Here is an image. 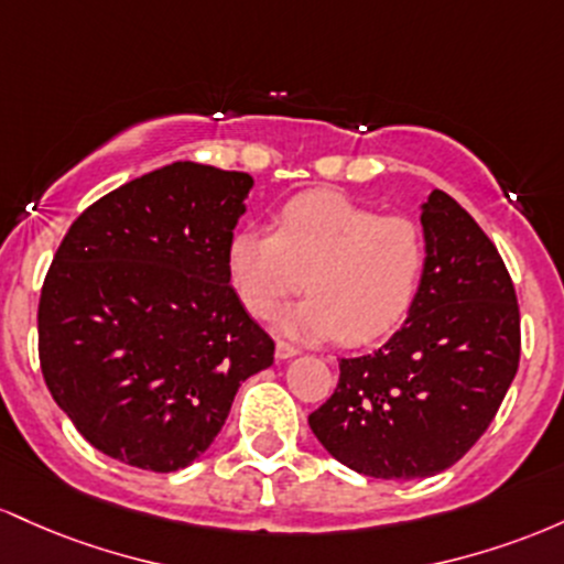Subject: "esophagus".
I'll use <instances>...</instances> for the list:
<instances>
[{"label":"esophagus","instance_id":"obj_1","mask_svg":"<svg viewBox=\"0 0 564 564\" xmlns=\"http://www.w3.org/2000/svg\"><path fill=\"white\" fill-rule=\"evenodd\" d=\"M299 354V349H295L293 344H288V340H276V357L280 359H290Z\"/></svg>","mask_w":564,"mask_h":564}]
</instances>
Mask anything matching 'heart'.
Masks as SVG:
<instances>
[{"instance_id": "heart-1", "label": "heart", "mask_w": 564, "mask_h": 564, "mask_svg": "<svg viewBox=\"0 0 564 564\" xmlns=\"http://www.w3.org/2000/svg\"><path fill=\"white\" fill-rule=\"evenodd\" d=\"M229 280L252 314H269L306 280L308 301L282 327L365 346L410 314L426 271V237L408 215H381L344 194H299L274 229H242L226 248Z\"/></svg>"}]
</instances>
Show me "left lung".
<instances>
[{
  "label": "left lung",
  "mask_w": 564,
  "mask_h": 564,
  "mask_svg": "<svg viewBox=\"0 0 564 564\" xmlns=\"http://www.w3.org/2000/svg\"><path fill=\"white\" fill-rule=\"evenodd\" d=\"M426 271L404 325L338 362L308 415L325 451L378 479L445 471L487 432L520 367V303L501 252L451 194L421 213Z\"/></svg>",
  "instance_id": "left-lung-1"
}]
</instances>
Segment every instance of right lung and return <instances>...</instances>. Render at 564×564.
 Instances as JSON below:
<instances>
[{
    "instance_id": "obj_1",
    "label": "right lung",
    "mask_w": 564,
    "mask_h": 564,
    "mask_svg": "<svg viewBox=\"0 0 564 564\" xmlns=\"http://www.w3.org/2000/svg\"><path fill=\"white\" fill-rule=\"evenodd\" d=\"M248 173L173 162L93 202L40 295L44 383L100 453L178 471L210 447L274 340L231 288Z\"/></svg>"
}]
</instances>
